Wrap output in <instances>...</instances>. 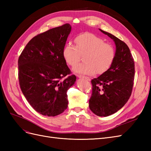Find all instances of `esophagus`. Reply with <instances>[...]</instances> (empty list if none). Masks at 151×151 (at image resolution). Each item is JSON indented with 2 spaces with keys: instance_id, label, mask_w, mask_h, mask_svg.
<instances>
[{
  "instance_id": "1",
  "label": "esophagus",
  "mask_w": 151,
  "mask_h": 151,
  "mask_svg": "<svg viewBox=\"0 0 151 151\" xmlns=\"http://www.w3.org/2000/svg\"><path fill=\"white\" fill-rule=\"evenodd\" d=\"M77 77H79V78L85 79L86 81H91V79L89 78V77H86V76H79V75H77Z\"/></svg>"
}]
</instances>
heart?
<instances>
[{
    "mask_svg": "<svg viewBox=\"0 0 151 151\" xmlns=\"http://www.w3.org/2000/svg\"><path fill=\"white\" fill-rule=\"evenodd\" d=\"M76 47L68 44L63 49V57L68 65L75 66L84 55L83 63L76 65L77 74H102L106 72L115 60V50L103 38L91 33L79 35L75 38Z\"/></svg>",
    "mask_w": 151,
    "mask_h": 151,
    "instance_id": "b5f03b06",
    "label": "heart"
}]
</instances>
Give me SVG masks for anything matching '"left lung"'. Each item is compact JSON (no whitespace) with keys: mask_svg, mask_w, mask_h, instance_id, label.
Listing matches in <instances>:
<instances>
[{"mask_svg":"<svg viewBox=\"0 0 151 151\" xmlns=\"http://www.w3.org/2000/svg\"><path fill=\"white\" fill-rule=\"evenodd\" d=\"M99 30L115 42V58L106 72L91 81L93 91L89 106L97 116H107L118 111L129 99L134 86L135 63L125 42Z\"/></svg>","mask_w":151,"mask_h":151,"instance_id":"8db88e82","label":"left lung"}]
</instances>
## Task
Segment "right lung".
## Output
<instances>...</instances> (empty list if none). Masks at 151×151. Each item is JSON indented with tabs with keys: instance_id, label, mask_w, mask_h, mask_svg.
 Here are the masks:
<instances>
[{
	"instance_id": "add662e5",
	"label": "right lung",
	"mask_w": 151,
	"mask_h": 151,
	"mask_svg": "<svg viewBox=\"0 0 151 151\" xmlns=\"http://www.w3.org/2000/svg\"><path fill=\"white\" fill-rule=\"evenodd\" d=\"M70 31L67 23L36 35L18 59L22 92L35 110L45 116H55L65 110L67 90L76 80L62 54Z\"/></svg>"
}]
</instances>
